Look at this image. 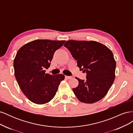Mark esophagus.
<instances>
[{
	"label": "esophagus",
	"instance_id": "esophagus-1",
	"mask_svg": "<svg viewBox=\"0 0 133 133\" xmlns=\"http://www.w3.org/2000/svg\"><path fill=\"white\" fill-rule=\"evenodd\" d=\"M65 78H66V79H70L72 78V77H71V76H70L65 75Z\"/></svg>",
	"mask_w": 133,
	"mask_h": 133
}]
</instances>
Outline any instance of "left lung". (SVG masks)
Here are the masks:
<instances>
[{"label":"left lung","instance_id":"obj_1","mask_svg":"<svg viewBox=\"0 0 133 133\" xmlns=\"http://www.w3.org/2000/svg\"><path fill=\"white\" fill-rule=\"evenodd\" d=\"M64 46L76 60L80 70L87 73V80L79 82L73 88L79 101L92 104L106 95L115 78L116 62L113 54L103 44L95 41H68Z\"/></svg>","mask_w":133,"mask_h":133}]
</instances>
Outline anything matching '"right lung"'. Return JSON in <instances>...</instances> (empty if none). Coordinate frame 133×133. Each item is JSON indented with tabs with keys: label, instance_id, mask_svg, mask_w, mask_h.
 Masks as SVG:
<instances>
[{
	"label": "right lung",
	"instance_id": "1",
	"mask_svg": "<svg viewBox=\"0 0 133 133\" xmlns=\"http://www.w3.org/2000/svg\"><path fill=\"white\" fill-rule=\"evenodd\" d=\"M65 41L38 39L25 44L14 60V74L18 85L28 99L37 104L49 102L58 90L63 74L45 73L54 52Z\"/></svg>",
	"mask_w": 133,
	"mask_h": 133
}]
</instances>
